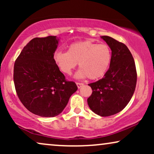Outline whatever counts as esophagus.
Here are the masks:
<instances>
[{"mask_svg":"<svg viewBox=\"0 0 154 154\" xmlns=\"http://www.w3.org/2000/svg\"><path fill=\"white\" fill-rule=\"evenodd\" d=\"M76 85H77L78 88H81L82 86L84 85V84L83 83H76Z\"/></svg>","mask_w":154,"mask_h":154,"instance_id":"1","label":"esophagus"}]
</instances>
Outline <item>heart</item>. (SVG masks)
<instances>
[{
	"label": "heart",
	"mask_w": 154,
	"mask_h": 154,
	"mask_svg": "<svg viewBox=\"0 0 154 154\" xmlns=\"http://www.w3.org/2000/svg\"><path fill=\"white\" fill-rule=\"evenodd\" d=\"M54 61L64 74L70 75L79 63L81 67L75 73L76 79L95 80L104 76L111 61V50L106 43L91 40L75 42L68 47L67 52L58 50L54 54Z\"/></svg>",
	"instance_id": "obj_1"
}]
</instances>
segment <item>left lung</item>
I'll return each instance as SVG.
<instances>
[{"mask_svg":"<svg viewBox=\"0 0 154 154\" xmlns=\"http://www.w3.org/2000/svg\"><path fill=\"white\" fill-rule=\"evenodd\" d=\"M101 38L111 50V64L102 79L88 84L92 93L88 104L96 114L109 116L121 111L131 100L136 87L137 71L134 59L125 44L107 35Z\"/></svg>","mask_w":154,"mask_h":154,"instance_id":"8db88e82","label":"left lung"}]
</instances>
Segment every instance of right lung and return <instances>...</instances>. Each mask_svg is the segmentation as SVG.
<instances>
[{
	"label": "right lung",
	"instance_id": "1",
	"mask_svg": "<svg viewBox=\"0 0 154 154\" xmlns=\"http://www.w3.org/2000/svg\"><path fill=\"white\" fill-rule=\"evenodd\" d=\"M60 38H35L24 48L14 65V83L23 105L35 115L54 117L62 112L78 88L66 81L54 61Z\"/></svg>",
	"mask_w": 154,
	"mask_h": 154
}]
</instances>
